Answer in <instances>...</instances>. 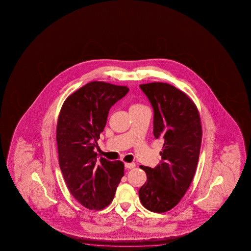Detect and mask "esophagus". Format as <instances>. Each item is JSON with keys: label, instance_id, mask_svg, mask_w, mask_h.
Here are the masks:
<instances>
[{"label": "esophagus", "instance_id": "1", "mask_svg": "<svg viewBox=\"0 0 251 251\" xmlns=\"http://www.w3.org/2000/svg\"><path fill=\"white\" fill-rule=\"evenodd\" d=\"M135 163L134 162H130V163H128V162H126V163H125V167L126 168V169H134L135 168Z\"/></svg>", "mask_w": 251, "mask_h": 251}]
</instances>
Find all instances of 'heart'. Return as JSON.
<instances>
[{"label":"heart","instance_id":"b5f03b06","mask_svg":"<svg viewBox=\"0 0 251 251\" xmlns=\"http://www.w3.org/2000/svg\"><path fill=\"white\" fill-rule=\"evenodd\" d=\"M144 105L143 104H141V103H134V104H132V106H131V109H140V108H144ZM130 109V110H131Z\"/></svg>","mask_w":251,"mask_h":251}]
</instances>
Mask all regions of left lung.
Segmentation results:
<instances>
[{
    "label": "left lung",
    "instance_id": "obj_1",
    "mask_svg": "<svg viewBox=\"0 0 251 251\" xmlns=\"http://www.w3.org/2000/svg\"><path fill=\"white\" fill-rule=\"evenodd\" d=\"M153 109V135L164 141L155 168L140 165L147 182L139 190L145 208L165 213L191 185L200 157L202 128L195 103L180 89L163 82L140 85Z\"/></svg>",
    "mask_w": 251,
    "mask_h": 251
}]
</instances>
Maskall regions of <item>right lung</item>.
<instances>
[{"label":"right lung","mask_w":251,"mask_h":251,"mask_svg":"<svg viewBox=\"0 0 251 251\" xmlns=\"http://www.w3.org/2000/svg\"><path fill=\"white\" fill-rule=\"evenodd\" d=\"M126 86L91 81L68 97L56 130L59 163L73 197L86 208L111 204L124 176V163L98 159L94 152L111 107L128 93Z\"/></svg>","instance_id":"right-lung-1"}]
</instances>
